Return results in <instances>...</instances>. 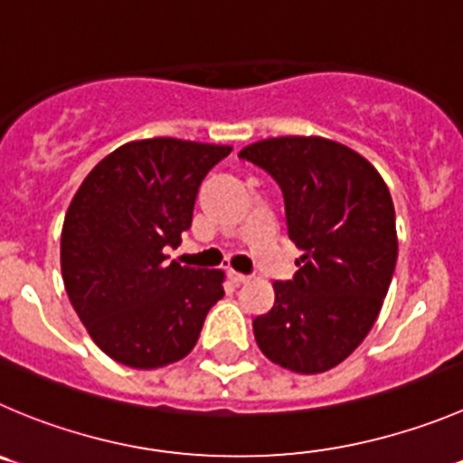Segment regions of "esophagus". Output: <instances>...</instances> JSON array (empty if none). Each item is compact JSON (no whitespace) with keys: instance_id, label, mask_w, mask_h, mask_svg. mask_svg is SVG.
I'll use <instances>...</instances> for the list:
<instances>
[{"instance_id":"1","label":"esophagus","mask_w":463,"mask_h":463,"mask_svg":"<svg viewBox=\"0 0 463 463\" xmlns=\"http://www.w3.org/2000/svg\"><path fill=\"white\" fill-rule=\"evenodd\" d=\"M229 279L234 281V284H248L252 277L250 275H243V272H236V270H229Z\"/></svg>"}]
</instances>
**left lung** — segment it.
Here are the masks:
<instances>
[{"label": "left lung", "instance_id": "left-lung-1", "mask_svg": "<svg viewBox=\"0 0 463 463\" xmlns=\"http://www.w3.org/2000/svg\"><path fill=\"white\" fill-rule=\"evenodd\" d=\"M281 188L288 239L302 250L275 307L257 316L263 354L302 375L338 366L380 316L398 259L384 179L354 149L318 136L259 140L239 154Z\"/></svg>", "mask_w": 463, "mask_h": 463}]
</instances>
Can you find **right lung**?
Returning <instances> with one entry per match:
<instances>
[{
    "instance_id": "add662e5",
    "label": "right lung",
    "mask_w": 463,
    "mask_h": 463,
    "mask_svg": "<svg viewBox=\"0 0 463 463\" xmlns=\"http://www.w3.org/2000/svg\"><path fill=\"white\" fill-rule=\"evenodd\" d=\"M232 147L177 138L127 143L97 163L65 213L61 272L97 347L138 371L184 359L222 270L168 261L191 229L202 179Z\"/></svg>"
}]
</instances>
